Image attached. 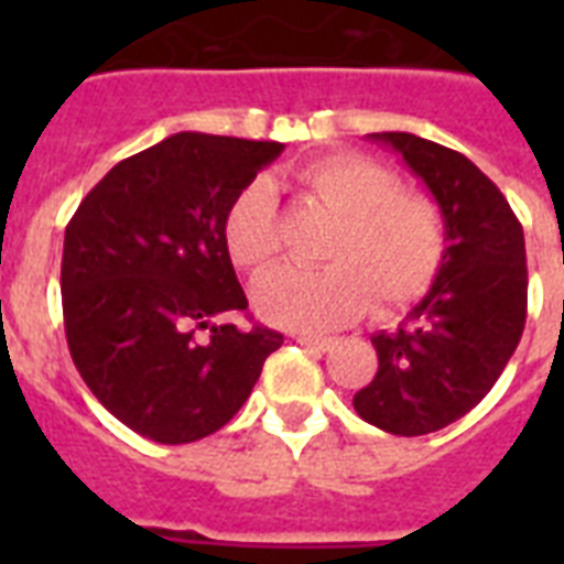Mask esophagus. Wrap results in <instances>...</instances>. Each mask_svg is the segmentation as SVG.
<instances>
[{
	"instance_id": "obj_1",
	"label": "esophagus",
	"mask_w": 564,
	"mask_h": 564,
	"mask_svg": "<svg viewBox=\"0 0 564 564\" xmlns=\"http://www.w3.org/2000/svg\"><path fill=\"white\" fill-rule=\"evenodd\" d=\"M295 343L304 345V348H313V351H327L334 339L330 336H310V334H299L295 336Z\"/></svg>"
}]
</instances>
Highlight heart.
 I'll use <instances>...</instances> for the list:
<instances>
[{
	"label": "heart",
	"mask_w": 564,
	"mask_h": 564,
	"mask_svg": "<svg viewBox=\"0 0 564 564\" xmlns=\"http://www.w3.org/2000/svg\"><path fill=\"white\" fill-rule=\"evenodd\" d=\"M301 193L334 213L325 248L330 265L274 269L254 286L265 322L286 330H327L351 322L375 301L394 310L419 299L445 257V221L436 202L401 189V178L362 154H325L295 172ZM221 239L237 269L260 274L281 251V213L265 178L234 195Z\"/></svg>",
	"instance_id": "obj_1"
}]
</instances>
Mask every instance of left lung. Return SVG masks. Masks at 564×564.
I'll return each instance as SVG.
<instances>
[{
  "mask_svg": "<svg viewBox=\"0 0 564 564\" xmlns=\"http://www.w3.org/2000/svg\"><path fill=\"white\" fill-rule=\"evenodd\" d=\"M401 154L445 219L436 281L398 330L371 336L377 375L354 394L362 421L424 436L454 424L489 394L527 322L524 228L465 154L406 131L369 134Z\"/></svg>",
  "mask_w": 564,
  "mask_h": 564,
  "instance_id": "obj_1",
  "label": "left lung"
}]
</instances>
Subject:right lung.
<instances>
[{
	"label": "right lung",
	"instance_id": "right-lung-1",
	"mask_svg": "<svg viewBox=\"0 0 564 564\" xmlns=\"http://www.w3.org/2000/svg\"><path fill=\"white\" fill-rule=\"evenodd\" d=\"M283 143L181 131L119 161L66 225L61 299L84 383L126 427L187 445L225 427L283 336L248 307L225 210ZM204 333V337H198Z\"/></svg>",
	"mask_w": 564,
	"mask_h": 564
}]
</instances>
